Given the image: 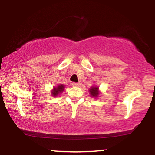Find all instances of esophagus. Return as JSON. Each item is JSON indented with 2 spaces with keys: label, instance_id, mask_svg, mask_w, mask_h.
Wrapping results in <instances>:
<instances>
[{
  "label": "esophagus",
  "instance_id": "34e87169",
  "mask_svg": "<svg viewBox=\"0 0 155 155\" xmlns=\"http://www.w3.org/2000/svg\"><path fill=\"white\" fill-rule=\"evenodd\" d=\"M71 85L73 87H78L79 85V83H76V82H72Z\"/></svg>",
  "mask_w": 155,
  "mask_h": 155
}]
</instances>
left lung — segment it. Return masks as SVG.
Masks as SVG:
<instances>
[{"instance_id": "obj_1", "label": "left lung", "mask_w": 155, "mask_h": 155, "mask_svg": "<svg viewBox=\"0 0 155 155\" xmlns=\"http://www.w3.org/2000/svg\"><path fill=\"white\" fill-rule=\"evenodd\" d=\"M89 91H90V95L94 97H98L99 94H100V92H99L98 90V87L96 86H92L90 90H89Z\"/></svg>"}]
</instances>
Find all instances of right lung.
I'll return each mask as SVG.
<instances>
[{
  "label": "right lung",
  "mask_w": 155,
  "mask_h": 155,
  "mask_svg": "<svg viewBox=\"0 0 155 155\" xmlns=\"http://www.w3.org/2000/svg\"><path fill=\"white\" fill-rule=\"evenodd\" d=\"M64 89H65V85L63 84L58 85V86L55 87L53 88V90H51V95H52V96L56 97V96L59 95V94L63 92Z\"/></svg>",
  "instance_id": "1"
}]
</instances>
